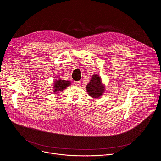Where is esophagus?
Returning a JSON list of instances; mask_svg holds the SVG:
<instances>
[{"label": "esophagus", "mask_w": 161, "mask_h": 161, "mask_svg": "<svg viewBox=\"0 0 161 161\" xmlns=\"http://www.w3.org/2000/svg\"><path fill=\"white\" fill-rule=\"evenodd\" d=\"M74 85L76 86H79L80 85V81H74Z\"/></svg>", "instance_id": "esophagus-1"}]
</instances>
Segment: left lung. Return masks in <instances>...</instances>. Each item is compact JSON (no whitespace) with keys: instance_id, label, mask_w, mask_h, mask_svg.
<instances>
[{"instance_id":"1","label":"left lung","mask_w":161,"mask_h":161,"mask_svg":"<svg viewBox=\"0 0 161 161\" xmlns=\"http://www.w3.org/2000/svg\"><path fill=\"white\" fill-rule=\"evenodd\" d=\"M86 89L89 95L93 98H98L103 92L104 87L102 85L101 80L99 76L94 75L87 85Z\"/></svg>"}]
</instances>
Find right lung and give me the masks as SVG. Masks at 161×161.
Wrapping results in <instances>:
<instances>
[{
	"label": "right lung",
	"instance_id": "obj_1",
	"mask_svg": "<svg viewBox=\"0 0 161 161\" xmlns=\"http://www.w3.org/2000/svg\"><path fill=\"white\" fill-rule=\"evenodd\" d=\"M70 85V82L69 81H65L62 80H56L54 84V92H56V91H61L65 89L66 87L69 86Z\"/></svg>",
	"mask_w": 161,
	"mask_h": 161
}]
</instances>
